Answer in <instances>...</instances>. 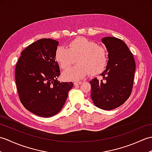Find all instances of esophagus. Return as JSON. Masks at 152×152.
<instances>
[{
	"instance_id": "34e87169",
	"label": "esophagus",
	"mask_w": 152,
	"mask_h": 152,
	"mask_svg": "<svg viewBox=\"0 0 152 152\" xmlns=\"http://www.w3.org/2000/svg\"><path fill=\"white\" fill-rule=\"evenodd\" d=\"M81 83H82V82H80V81H75V82H74V86H78L80 84H81Z\"/></svg>"
}]
</instances>
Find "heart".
Listing matches in <instances>:
<instances>
[{"mask_svg":"<svg viewBox=\"0 0 152 152\" xmlns=\"http://www.w3.org/2000/svg\"><path fill=\"white\" fill-rule=\"evenodd\" d=\"M76 59L78 65L63 73V79L78 80L89 74L91 76L101 74L107 65L108 54L104 47L83 37L70 41L66 45V48H57L55 59L63 70L69 69Z\"/></svg>","mask_w":152,"mask_h":152,"instance_id":"b5f03b06","label":"heart"}]
</instances>
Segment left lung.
Listing matches in <instances>:
<instances>
[{"instance_id":"8db88e82","label":"left lung","mask_w":152,"mask_h":152,"mask_svg":"<svg viewBox=\"0 0 152 152\" xmlns=\"http://www.w3.org/2000/svg\"><path fill=\"white\" fill-rule=\"evenodd\" d=\"M102 42L108 51V62L101 74L103 79L90 81L91 97L98 108L110 110L122 105L130 96L136 64L124 41L115 37H105Z\"/></svg>"}]
</instances>
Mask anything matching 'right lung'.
<instances>
[{
    "label": "right lung",
    "mask_w": 152,
    "mask_h": 152,
    "mask_svg": "<svg viewBox=\"0 0 152 152\" xmlns=\"http://www.w3.org/2000/svg\"><path fill=\"white\" fill-rule=\"evenodd\" d=\"M59 42L50 38L34 42L21 53L15 78L21 104L35 115L49 118L63 108L72 82H60L59 66L55 59Z\"/></svg>",
    "instance_id": "1"
}]
</instances>
